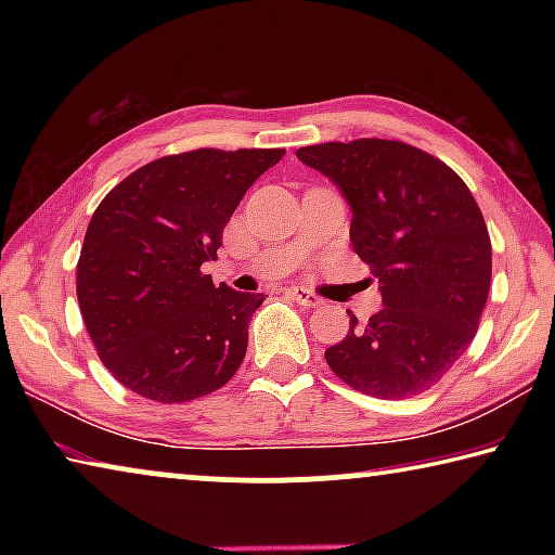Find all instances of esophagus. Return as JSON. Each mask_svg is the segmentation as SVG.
<instances>
[{
	"mask_svg": "<svg viewBox=\"0 0 555 555\" xmlns=\"http://www.w3.org/2000/svg\"><path fill=\"white\" fill-rule=\"evenodd\" d=\"M288 296L294 298L296 304L306 306V308H318V306H323V298H321V296H315L313 291H308V288H304V286H291V288H288Z\"/></svg>",
	"mask_w": 555,
	"mask_h": 555,
	"instance_id": "esophagus-1",
	"label": "esophagus"
}]
</instances>
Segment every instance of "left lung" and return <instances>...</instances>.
Masks as SVG:
<instances>
[{
	"label": "left lung",
	"mask_w": 555,
	"mask_h": 555,
	"mask_svg": "<svg viewBox=\"0 0 555 555\" xmlns=\"http://www.w3.org/2000/svg\"><path fill=\"white\" fill-rule=\"evenodd\" d=\"M352 210V247L379 279L382 311L350 315L325 350L352 389L406 399L434 387L477 333L490 294L492 244L480 208L453 168L389 139L298 149Z\"/></svg>",
	"instance_id": "obj_1"
}]
</instances>
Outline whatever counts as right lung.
Here are the masks:
<instances>
[{"mask_svg": "<svg viewBox=\"0 0 555 555\" xmlns=\"http://www.w3.org/2000/svg\"><path fill=\"white\" fill-rule=\"evenodd\" d=\"M284 149H198L146 164L88 224L78 304L105 367L139 397L183 403L232 379L264 294L215 286L222 230Z\"/></svg>", "mask_w": 555, "mask_h": 555, "instance_id": "add662e5", "label": "right lung"}]
</instances>
